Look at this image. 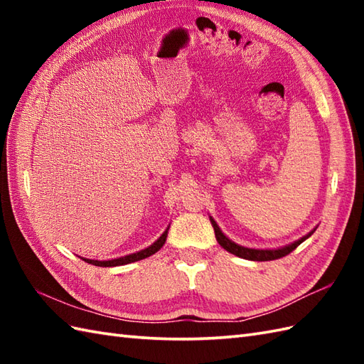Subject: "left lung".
<instances>
[{"label":"left lung","instance_id":"obj_1","mask_svg":"<svg viewBox=\"0 0 364 364\" xmlns=\"http://www.w3.org/2000/svg\"><path fill=\"white\" fill-rule=\"evenodd\" d=\"M210 220L214 227V233H215V239H218V242L225 249L227 252L236 255L239 258H244V259H250V261H272V259H278L282 257H286V255L291 253L294 249H296L297 245H300L301 242L305 241V239L310 237L316 228H313L310 233L301 236L297 241H294L288 245H283V247H278V249H249V247H244V245H239L236 242L231 241L230 237H227L225 235L222 233V230L219 228L218 222H215L211 215H210Z\"/></svg>","mask_w":364,"mask_h":364}]
</instances>
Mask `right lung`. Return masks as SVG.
<instances>
[{
	"label": "right lung",
	"instance_id": "1",
	"mask_svg": "<svg viewBox=\"0 0 364 364\" xmlns=\"http://www.w3.org/2000/svg\"><path fill=\"white\" fill-rule=\"evenodd\" d=\"M170 227V225H168ZM168 227L166 228L164 233H162L156 241H154L151 245L146 247V249L144 250H139L136 253H129V255H125V257H120V258H114V259H105V261H98V259H89V258H82L80 257L81 259H84L86 262H89V264H94V266H100V267H114V266H123V264H129V262H134V261H139V259H144L146 257H151V255L156 253L162 245H164L166 239H167V231H168Z\"/></svg>",
	"mask_w": 364,
	"mask_h": 364
}]
</instances>
